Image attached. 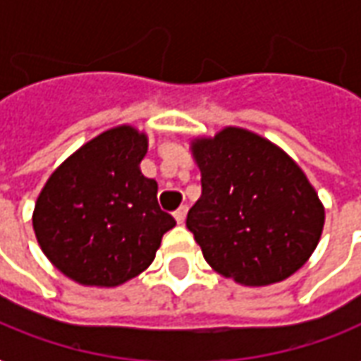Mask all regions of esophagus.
Here are the masks:
<instances>
[{
	"label": "esophagus",
	"mask_w": 361,
	"mask_h": 361,
	"mask_svg": "<svg viewBox=\"0 0 361 361\" xmlns=\"http://www.w3.org/2000/svg\"><path fill=\"white\" fill-rule=\"evenodd\" d=\"M185 215H188V205H181V207H178V209H176V213H173V216H176V221H178V223H183V221H185Z\"/></svg>",
	"instance_id": "esophagus-1"
}]
</instances>
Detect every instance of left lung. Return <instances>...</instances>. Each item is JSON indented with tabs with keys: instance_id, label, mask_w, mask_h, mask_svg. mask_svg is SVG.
Here are the masks:
<instances>
[{
	"instance_id": "obj_1",
	"label": "left lung",
	"mask_w": 361,
	"mask_h": 361,
	"mask_svg": "<svg viewBox=\"0 0 361 361\" xmlns=\"http://www.w3.org/2000/svg\"><path fill=\"white\" fill-rule=\"evenodd\" d=\"M201 197L188 228L207 264L242 286H269L317 248L324 207L307 176L266 138L228 127L193 142Z\"/></svg>"
}]
</instances>
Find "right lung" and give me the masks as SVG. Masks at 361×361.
I'll use <instances>...</instances> for the list:
<instances>
[{"mask_svg": "<svg viewBox=\"0 0 361 361\" xmlns=\"http://www.w3.org/2000/svg\"><path fill=\"white\" fill-rule=\"evenodd\" d=\"M146 135L111 128L68 158L40 191L32 226L47 258L82 286L115 287L145 271L176 219L140 162Z\"/></svg>", "mask_w": 361, "mask_h": 361, "instance_id": "1", "label": "right lung"}]
</instances>
